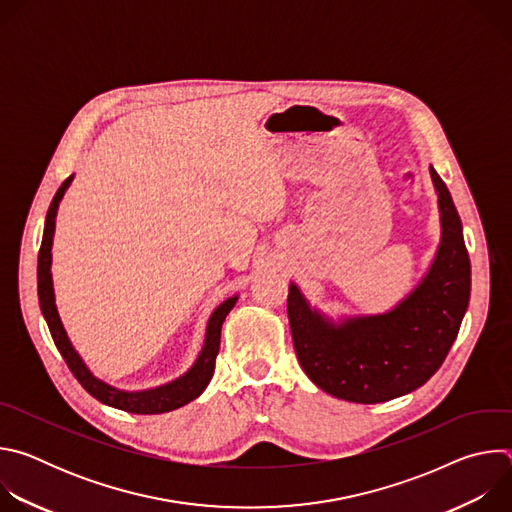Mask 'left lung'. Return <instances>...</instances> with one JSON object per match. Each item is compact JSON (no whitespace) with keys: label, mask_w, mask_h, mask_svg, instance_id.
<instances>
[{"label":"left lung","mask_w":512,"mask_h":512,"mask_svg":"<svg viewBox=\"0 0 512 512\" xmlns=\"http://www.w3.org/2000/svg\"><path fill=\"white\" fill-rule=\"evenodd\" d=\"M429 172L440 198L442 241L427 275L397 308L334 324L310 308L298 285H289L287 318L298 360L314 385L338 399L383 403L419 389L458 336L470 302V257L452 194Z\"/></svg>","instance_id":"1"}]
</instances>
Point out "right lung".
Instances as JSON below:
<instances>
[{"label":"right lung","mask_w":512,"mask_h":512,"mask_svg":"<svg viewBox=\"0 0 512 512\" xmlns=\"http://www.w3.org/2000/svg\"><path fill=\"white\" fill-rule=\"evenodd\" d=\"M72 182V176L66 178L62 182V186L56 190L48 214H46V225H44V235H42V245H40V253H38V300H40V310L46 318V324L50 328L52 340L58 348V352L62 354V358L66 360L70 373L75 375V379L85 387L87 393H91L97 401L127 411V413H137V415H156V413H168L174 411L190 401H194L210 383L212 373H214V362H216V354L218 348H221V328L223 322L227 318V314L233 310L237 296L229 298L227 302H223L218 306L210 320H208V328H206V338H204V346L200 356L196 358L194 367L180 379L158 387V389H150V391H137V393H129V391H119L99 379H95L91 375V371L85 367L83 358L77 354V350L72 348L62 322L58 318L56 312V304H54V289H52V275H50V261H52V237H54V221H56V210H58V202L64 196V190L68 188V184Z\"/></svg>","instance_id":"1"}]
</instances>
